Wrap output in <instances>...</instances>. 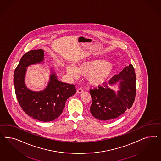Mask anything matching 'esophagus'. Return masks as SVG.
Listing matches in <instances>:
<instances>
[{
    "instance_id": "1",
    "label": "esophagus",
    "mask_w": 161,
    "mask_h": 161,
    "mask_svg": "<svg viewBox=\"0 0 161 161\" xmlns=\"http://www.w3.org/2000/svg\"><path fill=\"white\" fill-rule=\"evenodd\" d=\"M83 92H84V90H83V88H79L77 90V93L80 94V93H82Z\"/></svg>"
}]
</instances>
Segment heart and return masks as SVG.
<instances>
[{
	"label": "heart",
	"mask_w": 161,
	"mask_h": 161,
	"mask_svg": "<svg viewBox=\"0 0 161 161\" xmlns=\"http://www.w3.org/2000/svg\"><path fill=\"white\" fill-rule=\"evenodd\" d=\"M66 69L73 78H77L79 75L86 76L88 83L94 86H102L106 83L115 70L112 64L101 59L84 61L76 67L68 65Z\"/></svg>",
	"instance_id": "b5f03b06"
}]
</instances>
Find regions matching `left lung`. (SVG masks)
<instances>
[{
	"label": "left lung",
	"instance_id": "8db88e82",
	"mask_svg": "<svg viewBox=\"0 0 161 161\" xmlns=\"http://www.w3.org/2000/svg\"><path fill=\"white\" fill-rule=\"evenodd\" d=\"M109 84H117V92L106 83L103 87L98 86L90 90L93 100L90 112L95 118L103 121L119 117L132 107L136 96V74L132 64L110 79Z\"/></svg>",
	"mask_w": 161,
	"mask_h": 161
}]
</instances>
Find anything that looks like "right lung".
<instances>
[{"label":"right lung","instance_id":"obj_1","mask_svg":"<svg viewBox=\"0 0 161 161\" xmlns=\"http://www.w3.org/2000/svg\"><path fill=\"white\" fill-rule=\"evenodd\" d=\"M44 50H31L25 54L14 75L15 93L20 107L28 116L42 122L54 120L63 113L68 98L76 93L75 86L59 81L53 68L47 86L42 90L28 88L25 78L30 65L44 63Z\"/></svg>","mask_w":161,"mask_h":161}]
</instances>
